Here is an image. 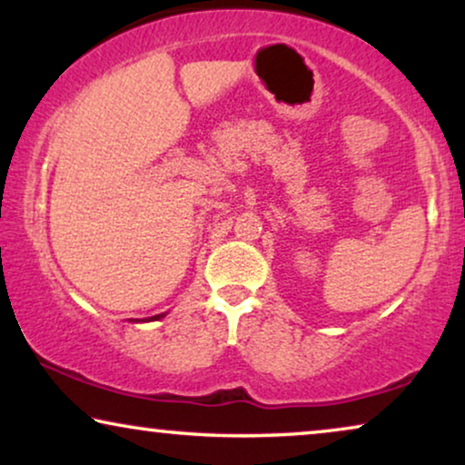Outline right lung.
Listing matches in <instances>:
<instances>
[{
    "instance_id": "add662e5",
    "label": "right lung",
    "mask_w": 465,
    "mask_h": 465,
    "mask_svg": "<svg viewBox=\"0 0 465 465\" xmlns=\"http://www.w3.org/2000/svg\"><path fill=\"white\" fill-rule=\"evenodd\" d=\"M161 317H164V313L154 315V317H148V320H142V322H154V320H161Z\"/></svg>"
}]
</instances>
